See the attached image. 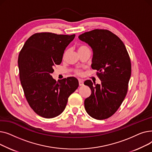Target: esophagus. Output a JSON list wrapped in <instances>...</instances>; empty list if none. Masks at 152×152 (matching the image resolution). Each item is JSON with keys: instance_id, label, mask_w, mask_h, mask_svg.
Here are the masks:
<instances>
[{"instance_id": "34e87169", "label": "esophagus", "mask_w": 152, "mask_h": 152, "mask_svg": "<svg viewBox=\"0 0 152 152\" xmlns=\"http://www.w3.org/2000/svg\"><path fill=\"white\" fill-rule=\"evenodd\" d=\"M79 85L80 86H82L84 85V81L82 79H79Z\"/></svg>"}]
</instances>
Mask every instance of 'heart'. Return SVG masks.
<instances>
[{
    "label": "heart",
    "instance_id": "b5f03b06",
    "mask_svg": "<svg viewBox=\"0 0 152 152\" xmlns=\"http://www.w3.org/2000/svg\"><path fill=\"white\" fill-rule=\"evenodd\" d=\"M85 49H89V48L87 47V46H86V45H80V46H79V47H78V51L83 50H85ZM65 54H66V53H65ZM76 73H77V74H81V71H78V70H76Z\"/></svg>",
    "mask_w": 152,
    "mask_h": 152
}]
</instances>
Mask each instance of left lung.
I'll return each mask as SVG.
<instances>
[{
  "mask_svg": "<svg viewBox=\"0 0 152 152\" xmlns=\"http://www.w3.org/2000/svg\"><path fill=\"white\" fill-rule=\"evenodd\" d=\"M92 50L91 67L96 69L100 84L86 80L91 94L84 100L91 117L104 119L112 116L123 103L128 89L131 63L126 48L116 35L106 29H94L79 36Z\"/></svg>",
  "mask_w": 152,
  "mask_h": 152,
  "instance_id": "obj_1",
  "label": "left lung"
}]
</instances>
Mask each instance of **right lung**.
Returning a JSON list of instances; mask_svg holds the SVG:
<instances>
[{
    "instance_id": "1",
    "label": "right lung",
    "mask_w": 152,
    "mask_h": 152,
    "mask_svg": "<svg viewBox=\"0 0 152 152\" xmlns=\"http://www.w3.org/2000/svg\"><path fill=\"white\" fill-rule=\"evenodd\" d=\"M75 34L36 33L24 44L18 59L20 79L26 99L38 115L52 118L65 110L69 95L78 87L75 77L56 81L53 66L61 63L64 51Z\"/></svg>"
}]
</instances>
